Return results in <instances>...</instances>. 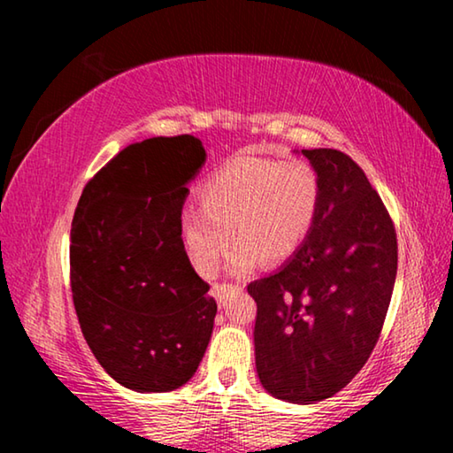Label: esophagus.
<instances>
[{
    "mask_svg": "<svg viewBox=\"0 0 453 453\" xmlns=\"http://www.w3.org/2000/svg\"><path fill=\"white\" fill-rule=\"evenodd\" d=\"M229 289H234L232 283H213V286H211V296L216 297V302L221 305V303H224L226 294H227Z\"/></svg>",
    "mask_w": 453,
    "mask_h": 453,
    "instance_id": "esophagus-1",
    "label": "esophagus"
}]
</instances>
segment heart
Here are the masks:
<instances>
[{"instance_id":"b5f03b06","label":"heart","mask_w":453,"mask_h":453,"mask_svg":"<svg viewBox=\"0 0 453 453\" xmlns=\"http://www.w3.org/2000/svg\"><path fill=\"white\" fill-rule=\"evenodd\" d=\"M199 202L202 208L183 210L178 221L191 267L199 275L216 272L232 234L229 270L245 273L262 259L280 264L302 248L318 219L321 181L302 159L243 156L199 186Z\"/></svg>"}]
</instances>
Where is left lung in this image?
Here are the masks:
<instances>
[{
  "label": "left lung",
  "mask_w": 453,
  "mask_h": 453,
  "mask_svg": "<svg viewBox=\"0 0 453 453\" xmlns=\"http://www.w3.org/2000/svg\"><path fill=\"white\" fill-rule=\"evenodd\" d=\"M321 181L316 224L300 250L251 281L256 370L267 394L291 403L332 397L378 343L397 273L395 227L354 159L302 150Z\"/></svg>",
  "instance_id": "left-lung-1"
}]
</instances>
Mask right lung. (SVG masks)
<instances>
[{"instance_id":"1","label":"right lung","mask_w":453,"mask_h":453,"mask_svg":"<svg viewBox=\"0 0 453 453\" xmlns=\"http://www.w3.org/2000/svg\"><path fill=\"white\" fill-rule=\"evenodd\" d=\"M194 135L127 145L88 181L72 221V294L91 354L140 394L173 392L208 349L218 303L181 248Z\"/></svg>"}]
</instances>
